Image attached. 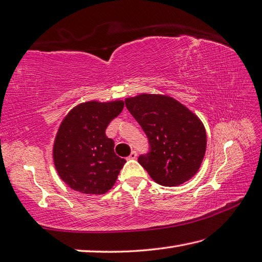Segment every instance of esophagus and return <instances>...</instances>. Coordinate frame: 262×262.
Listing matches in <instances>:
<instances>
[{
  "label": "esophagus",
  "instance_id": "obj_1",
  "mask_svg": "<svg viewBox=\"0 0 262 262\" xmlns=\"http://www.w3.org/2000/svg\"><path fill=\"white\" fill-rule=\"evenodd\" d=\"M136 157H137V152L136 151H133L130 155H129V157H128V159H129V160H135Z\"/></svg>",
  "mask_w": 262,
  "mask_h": 262
}]
</instances>
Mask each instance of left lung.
Wrapping results in <instances>:
<instances>
[{
  "mask_svg": "<svg viewBox=\"0 0 262 262\" xmlns=\"http://www.w3.org/2000/svg\"><path fill=\"white\" fill-rule=\"evenodd\" d=\"M125 104L147 136L150 150L138 162L153 181L171 187L195 175L207 148L202 121L166 95L141 94L126 99Z\"/></svg>",
  "mask_w": 262,
  "mask_h": 262,
  "instance_id": "left-lung-1",
  "label": "left lung"
}]
</instances>
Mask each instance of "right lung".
<instances>
[{
    "label": "right lung",
    "instance_id": "add662e5",
    "mask_svg": "<svg viewBox=\"0 0 262 262\" xmlns=\"http://www.w3.org/2000/svg\"><path fill=\"white\" fill-rule=\"evenodd\" d=\"M124 102L78 104L66 116L53 145V161L60 178L84 194H104L115 185L126 160L115 153V142L105 135Z\"/></svg>",
    "mask_w": 262,
    "mask_h": 262
}]
</instances>
